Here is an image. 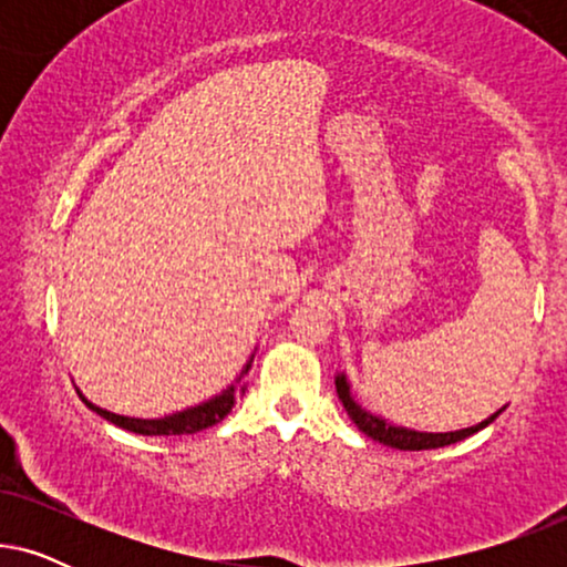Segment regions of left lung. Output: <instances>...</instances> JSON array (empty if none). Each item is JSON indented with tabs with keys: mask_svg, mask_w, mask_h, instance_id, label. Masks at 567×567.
Here are the masks:
<instances>
[{
	"mask_svg": "<svg viewBox=\"0 0 567 567\" xmlns=\"http://www.w3.org/2000/svg\"><path fill=\"white\" fill-rule=\"evenodd\" d=\"M336 390H338L340 402H343L348 417H351V421L359 425V431H363L367 436L379 441V444L400 449V452H421V449H439V446L456 444V441L472 436V433L485 429L487 423H493L495 417L501 415V410H498V413L487 417V421L477 423V425H470V429H462V431L423 433V431H413V429H402V425H392V423H386L384 417L367 413V410H363L359 402L351 398V386H348V382H346V374L336 377Z\"/></svg>",
	"mask_w": 567,
	"mask_h": 567,
	"instance_id": "left-lung-1",
	"label": "left lung"
}]
</instances>
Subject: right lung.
I'll return each instance as SVG.
<instances>
[{"label":"right lung","mask_w":567,"mask_h":567,"mask_svg":"<svg viewBox=\"0 0 567 567\" xmlns=\"http://www.w3.org/2000/svg\"><path fill=\"white\" fill-rule=\"evenodd\" d=\"M250 363L252 359L245 363L243 374L237 377V384H231L229 390H224L221 394H216L208 402H200L196 408H188L183 410V413H173V415H165V417H157V421H144V417H126V415H115L111 410H103L97 405H92L87 402L90 410H95L97 415H103L105 421H111L118 425V429H126V431H134V433H142V436H185V433H198L204 429H212L219 421H224L231 413V408H235V400L239 394H245V374L250 371Z\"/></svg>","instance_id":"add662e5"}]
</instances>
